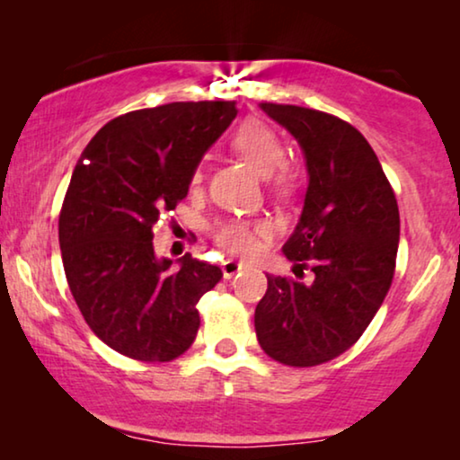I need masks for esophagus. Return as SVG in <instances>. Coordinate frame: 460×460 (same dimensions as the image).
Segmentation results:
<instances>
[{
  "label": "esophagus",
  "instance_id": "obj_1",
  "mask_svg": "<svg viewBox=\"0 0 460 460\" xmlns=\"http://www.w3.org/2000/svg\"><path fill=\"white\" fill-rule=\"evenodd\" d=\"M244 268H247V266H244L243 261H236V260H226V261L222 263V272H224V279H232V276H234V274L243 272Z\"/></svg>",
  "mask_w": 460,
  "mask_h": 460
}]
</instances>
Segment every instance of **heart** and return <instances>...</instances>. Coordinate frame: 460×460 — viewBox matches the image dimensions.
I'll return each mask as SVG.
<instances>
[{"instance_id":"heart-1","label":"heart","mask_w":460,"mask_h":460,"mask_svg":"<svg viewBox=\"0 0 460 460\" xmlns=\"http://www.w3.org/2000/svg\"><path fill=\"white\" fill-rule=\"evenodd\" d=\"M232 148L247 165L253 169L257 175L268 178L272 181L274 190L288 192L293 186V175L287 167H282L280 163L285 161V148L279 136L268 128L266 123L255 121H244L238 125V129L232 134ZM203 173L200 169H194L192 173V184H199ZM268 226L266 224H249V222H228L222 224L216 230L217 243L224 249L232 251L238 255H255L261 247V238L268 236Z\"/></svg>"}]
</instances>
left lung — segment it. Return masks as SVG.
I'll list each match as a JSON object with an SVG mask.
<instances>
[{"instance_id": "8db88e82", "label": "left lung", "mask_w": 460, "mask_h": 460, "mask_svg": "<svg viewBox=\"0 0 460 460\" xmlns=\"http://www.w3.org/2000/svg\"><path fill=\"white\" fill-rule=\"evenodd\" d=\"M261 111L299 142L310 181L285 255L312 280L268 276L255 307L261 349L287 367H316L354 345L392 287L400 241L398 200L360 131L293 104Z\"/></svg>"}]
</instances>
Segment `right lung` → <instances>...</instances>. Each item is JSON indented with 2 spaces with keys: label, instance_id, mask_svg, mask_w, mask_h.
I'll return each instance as SVG.
<instances>
[{
  "label": "right lung",
  "instance_id": "add662e5",
  "mask_svg": "<svg viewBox=\"0 0 460 460\" xmlns=\"http://www.w3.org/2000/svg\"><path fill=\"white\" fill-rule=\"evenodd\" d=\"M236 102H172L112 119L75 165L58 219L62 263L93 335L119 354L169 362L190 348L197 304L222 270L156 257L153 226L186 199Z\"/></svg>",
  "mask_w": 460,
  "mask_h": 460
}]
</instances>
